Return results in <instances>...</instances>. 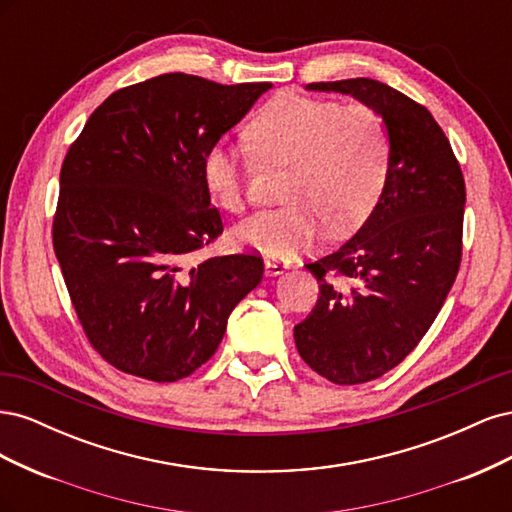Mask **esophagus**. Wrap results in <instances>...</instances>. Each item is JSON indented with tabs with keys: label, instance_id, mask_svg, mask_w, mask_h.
<instances>
[{
	"label": "esophagus",
	"instance_id": "1",
	"mask_svg": "<svg viewBox=\"0 0 512 512\" xmlns=\"http://www.w3.org/2000/svg\"><path fill=\"white\" fill-rule=\"evenodd\" d=\"M265 269H267V275H280L288 269V262L282 258H267Z\"/></svg>",
	"mask_w": 512,
	"mask_h": 512
}]
</instances>
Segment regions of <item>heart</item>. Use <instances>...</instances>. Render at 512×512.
Returning a JSON list of instances; mask_svg holds the SVG:
<instances>
[{"label":"heart","mask_w":512,"mask_h":512,"mask_svg":"<svg viewBox=\"0 0 512 512\" xmlns=\"http://www.w3.org/2000/svg\"><path fill=\"white\" fill-rule=\"evenodd\" d=\"M243 141L258 162L288 164V205L256 213L232 230L241 247L290 256L314 243L322 224L335 235L359 226L376 205L389 166V138L376 108L337 104L286 91L247 121ZM200 177L215 205L241 213L247 205L245 166L235 149L213 143Z\"/></svg>","instance_id":"obj_1"}]
</instances>
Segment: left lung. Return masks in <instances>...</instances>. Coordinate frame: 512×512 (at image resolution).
Masks as SVG:
<instances>
[{
    "instance_id": "left-lung-1",
    "label": "left lung",
    "mask_w": 512,
    "mask_h": 512,
    "mask_svg": "<svg viewBox=\"0 0 512 512\" xmlns=\"http://www.w3.org/2000/svg\"><path fill=\"white\" fill-rule=\"evenodd\" d=\"M369 104L389 130V170L365 224L307 262L320 297L294 327L301 359L335 384L376 380L399 365L440 314L461 265L466 181L423 104L374 79L312 83Z\"/></svg>"
}]
</instances>
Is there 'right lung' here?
I'll list each match as a JSON object with an SVG mask.
<instances>
[{"mask_svg":"<svg viewBox=\"0 0 512 512\" xmlns=\"http://www.w3.org/2000/svg\"><path fill=\"white\" fill-rule=\"evenodd\" d=\"M271 83L170 72L117 89L70 145L53 247L89 344L123 374L177 382L218 350L265 265L194 254L222 235L200 158Z\"/></svg>","mask_w":512,"mask_h":512,"instance_id":"add662e5","label":"right lung"}]
</instances>
